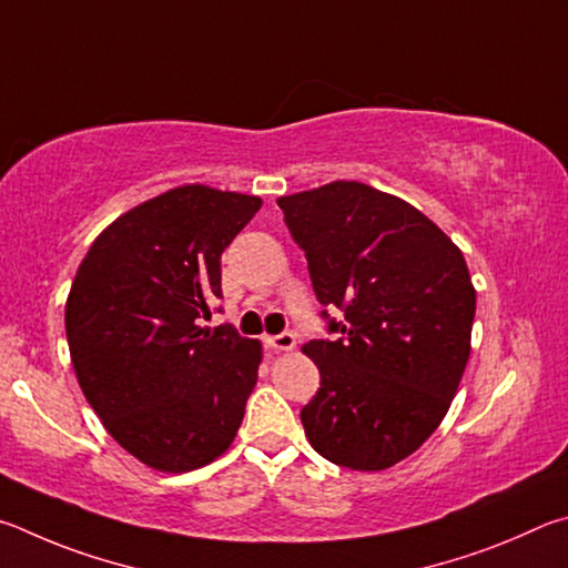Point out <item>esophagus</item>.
<instances>
[{"label":"esophagus","instance_id":"esophagus-1","mask_svg":"<svg viewBox=\"0 0 568 568\" xmlns=\"http://www.w3.org/2000/svg\"><path fill=\"white\" fill-rule=\"evenodd\" d=\"M264 344L274 352H292L296 339H294L292 332H284V334H276V336H264Z\"/></svg>","mask_w":568,"mask_h":568}]
</instances>
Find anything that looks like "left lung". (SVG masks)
<instances>
[{
    "instance_id": "8db88e82",
    "label": "left lung",
    "mask_w": 568,
    "mask_h": 568,
    "mask_svg": "<svg viewBox=\"0 0 568 568\" xmlns=\"http://www.w3.org/2000/svg\"><path fill=\"white\" fill-rule=\"evenodd\" d=\"M342 339H312L320 392L302 409L316 454L354 471L412 456L449 412L471 354L476 290L462 248L404 199L362 182L278 196ZM324 316H329L324 312Z\"/></svg>"
}]
</instances>
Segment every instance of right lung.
<instances>
[{"instance_id": "add662e5", "label": "right lung", "mask_w": 568, "mask_h": 568, "mask_svg": "<svg viewBox=\"0 0 568 568\" xmlns=\"http://www.w3.org/2000/svg\"><path fill=\"white\" fill-rule=\"evenodd\" d=\"M258 206L206 184L169 189L116 216L77 268L64 306L77 382L149 469L212 464L242 426L262 342L199 320L222 296V252Z\"/></svg>"}]
</instances>
